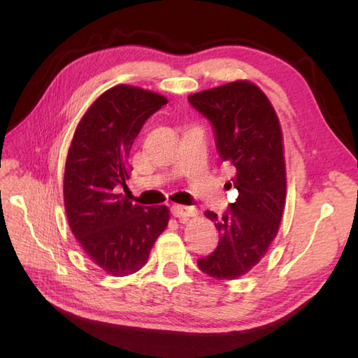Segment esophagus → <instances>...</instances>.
Here are the masks:
<instances>
[{
    "instance_id": "1",
    "label": "esophagus",
    "mask_w": 358,
    "mask_h": 358,
    "mask_svg": "<svg viewBox=\"0 0 358 358\" xmlns=\"http://www.w3.org/2000/svg\"><path fill=\"white\" fill-rule=\"evenodd\" d=\"M171 212H172V215L175 218H180V220H186L189 217H195L196 214H199L196 208H194V206H181V204H173V206L171 208Z\"/></svg>"
}]
</instances>
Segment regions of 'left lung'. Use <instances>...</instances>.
I'll return each instance as SVG.
<instances>
[{"instance_id":"left-lung-1","label":"left lung","mask_w":358,"mask_h":358,"mask_svg":"<svg viewBox=\"0 0 358 358\" xmlns=\"http://www.w3.org/2000/svg\"><path fill=\"white\" fill-rule=\"evenodd\" d=\"M215 132L217 150L238 191L222 217L206 210L220 234L217 249L199 268L217 280L245 275L277 237L286 203L283 134L269 98L254 83L237 80L187 96Z\"/></svg>"}]
</instances>
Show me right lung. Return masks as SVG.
Masks as SVG:
<instances>
[{"label": "right lung", "instance_id": "add662e5", "mask_svg": "<svg viewBox=\"0 0 358 358\" xmlns=\"http://www.w3.org/2000/svg\"><path fill=\"white\" fill-rule=\"evenodd\" d=\"M167 98L118 85L90 104L75 129L64 167V208L85 254L113 277L148 263L169 223L167 206L143 208L120 194L129 180V152L146 120Z\"/></svg>", "mask_w": 358, "mask_h": 358}]
</instances>
